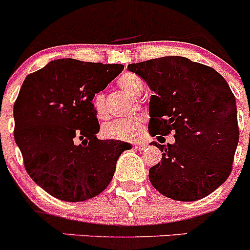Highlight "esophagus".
<instances>
[{
  "mask_svg": "<svg viewBox=\"0 0 250 250\" xmlns=\"http://www.w3.org/2000/svg\"><path fill=\"white\" fill-rule=\"evenodd\" d=\"M134 147L137 148V150L143 151L144 148L146 147V144H145V143H135V144H134Z\"/></svg>",
  "mask_w": 250,
  "mask_h": 250,
  "instance_id": "1",
  "label": "esophagus"
}]
</instances>
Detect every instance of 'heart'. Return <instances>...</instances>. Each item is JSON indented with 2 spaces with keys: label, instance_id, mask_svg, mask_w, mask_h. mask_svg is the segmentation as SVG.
<instances>
[{
  "label": "heart",
  "instance_id": "heart-1",
  "mask_svg": "<svg viewBox=\"0 0 250 250\" xmlns=\"http://www.w3.org/2000/svg\"><path fill=\"white\" fill-rule=\"evenodd\" d=\"M118 85L129 94L138 97L144 90V82L135 74H125L118 80ZM93 109L95 116L99 120H105L109 116L105 97L103 93H97L93 98ZM144 129V120L141 117L125 118V120H115L105 123L102 128L104 138L112 140L130 141L140 137Z\"/></svg>",
  "mask_w": 250,
  "mask_h": 250
}]
</instances>
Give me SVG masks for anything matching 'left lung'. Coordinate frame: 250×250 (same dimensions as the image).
<instances>
[{"label":"left lung","instance_id":"8db88e82","mask_svg":"<svg viewBox=\"0 0 250 250\" xmlns=\"http://www.w3.org/2000/svg\"><path fill=\"white\" fill-rule=\"evenodd\" d=\"M155 92L150 99L151 137L173 134L174 144L150 168L153 188L166 197L191 202L226 181L239 139L237 106L225 78L213 67L184 57L128 65Z\"/></svg>","mask_w":250,"mask_h":250}]
</instances>
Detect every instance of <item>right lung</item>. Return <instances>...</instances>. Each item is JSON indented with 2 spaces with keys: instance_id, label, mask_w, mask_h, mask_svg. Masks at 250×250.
Masks as SVG:
<instances>
[{
  "instance_id": "right-lung-1",
  "label": "right lung",
  "mask_w": 250,
  "mask_h": 250,
  "mask_svg": "<svg viewBox=\"0 0 250 250\" xmlns=\"http://www.w3.org/2000/svg\"><path fill=\"white\" fill-rule=\"evenodd\" d=\"M121 64L57 59L27 75L14 103V139L32 180L58 200L81 202L109 186L132 145L100 140L93 98Z\"/></svg>"
}]
</instances>
